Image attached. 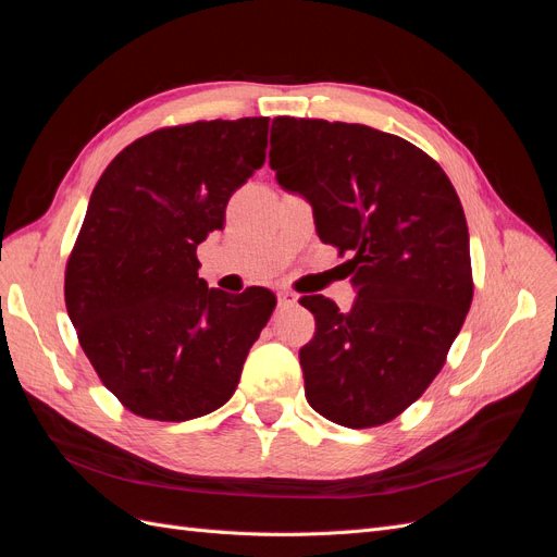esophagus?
Instances as JSON below:
<instances>
[{"mask_svg": "<svg viewBox=\"0 0 557 557\" xmlns=\"http://www.w3.org/2000/svg\"><path fill=\"white\" fill-rule=\"evenodd\" d=\"M278 305H281L283 309L295 307V305H297V295H295L293 290H278Z\"/></svg>", "mask_w": 557, "mask_h": 557, "instance_id": "1", "label": "esophagus"}]
</instances>
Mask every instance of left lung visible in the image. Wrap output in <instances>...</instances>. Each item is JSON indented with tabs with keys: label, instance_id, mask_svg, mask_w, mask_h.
I'll return each mask as SVG.
<instances>
[{
	"label": "left lung",
	"instance_id": "1",
	"mask_svg": "<svg viewBox=\"0 0 557 557\" xmlns=\"http://www.w3.org/2000/svg\"><path fill=\"white\" fill-rule=\"evenodd\" d=\"M269 166L305 195L315 232L350 252L358 299L301 297L315 336L299 350L311 407L336 425L391 423L442 372L474 297L460 197L425 150L367 125L278 115Z\"/></svg>",
	"mask_w": 557,
	"mask_h": 557
}]
</instances>
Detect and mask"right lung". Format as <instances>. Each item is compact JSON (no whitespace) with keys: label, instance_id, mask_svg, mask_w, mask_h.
Masks as SVG:
<instances>
[{"label":"right lung","instance_id":"right-lung-1","mask_svg":"<svg viewBox=\"0 0 557 557\" xmlns=\"http://www.w3.org/2000/svg\"><path fill=\"white\" fill-rule=\"evenodd\" d=\"M269 117L197 121L132 141L99 176L64 269L66 313L125 409L181 423L234 395L276 297L199 278L197 246L264 162Z\"/></svg>","mask_w":557,"mask_h":557}]
</instances>
